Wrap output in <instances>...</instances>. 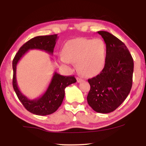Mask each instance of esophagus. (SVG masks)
<instances>
[{
	"mask_svg": "<svg viewBox=\"0 0 146 146\" xmlns=\"http://www.w3.org/2000/svg\"><path fill=\"white\" fill-rule=\"evenodd\" d=\"M76 80H77V82H81L82 81H83V79H82V78H76Z\"/></svg>",
	"mask_w": 146,
	"mask_h": 146,
	"instance_id": "1",
	"label": "esophagus"
}]
</instances>
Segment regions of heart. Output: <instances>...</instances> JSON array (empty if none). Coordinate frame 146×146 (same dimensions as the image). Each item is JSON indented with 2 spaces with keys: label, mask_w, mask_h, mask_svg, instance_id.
I'll list each match as a JSON object with an SVG mask.
<instances>
[{
  "label": "heart",
  "mask_w": 146,
  "mask_h": 146,
  "mask_svg": "<svg viewBox=\"0 0 146 146\" xmlns=\"http://www.w3.org/2000/svg\"><path fill=\"white\" fill-rule=\"evenodd\" d=\"M106 46L102 39L77 38L67 41L62 48L61 62L76 63L79 73L86 77L98 74L104 67Z\"/></svg>",
  "instance_id": "1"
}]
</instances>
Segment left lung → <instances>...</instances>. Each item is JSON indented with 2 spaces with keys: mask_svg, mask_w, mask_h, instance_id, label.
<instances>
[{
  "mask_svg": "<svg viewBox=\"0 0 146 146\" xmlns=\"http://www.w3.org/2000/svg\"><path fill=\"white\" fill-rule=\"evenodd\" d=\"M106 46V58L100 74L88 79L87 101L96 112L114 111L125 100L132 86L133 60L124 44L108 32L99 31Z\"/></svg>",
  "mask_w": 146,
  "mask_h": 146,
  "instance_id": "1",
  "label": "left lung"
}]
</instances>
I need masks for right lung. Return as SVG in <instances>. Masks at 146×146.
Listing matches in <instances>:
<instances>
[{
	"label": "right lung",
	"mask_w": 146,
	"mask_h": 146,
	"mask_svg": "<svg viewBox=\"0 0 146 146\" xmlns=\"http://www.w3.org/2000/svg\"><path fill=\"white\" fill-rule=\"evenodd\" d=\"M58 38V35L38 36L33 38L20 48L13 59V88L24 107L34 114L46 115L55 112L62 103L66 88L72 84L76 82V80L74 76H64L55 72L45 92L40 97L34 100L28 98L21 92L18 87L17 66L22 57H23L30 50L33 49L41 50L52 55L54 48Z\"/></svg>",
	"instance_id": "add662e5"
}]
</instances>
